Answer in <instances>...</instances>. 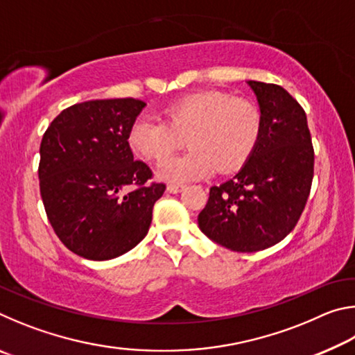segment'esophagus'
<instances>
[{
    "label": "esophagus",
    "instance_id": "1",
    "mask_svg": "<svg viewBox=\"0 0 355 355\" xmlns=\"http://www.w3.org/2000/svg\"><path fill=\"white\" fill-rule=\"evenodd\" d=\"M184 188V184L182 183H169L167 184V192H171V194H177Z\"/></svg>",
    "mask_w": 355,
    "mask_h": 355
}]
</instances>
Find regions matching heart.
Instances as JSON below:
<instances>
[{"label":"heart","instance_id":"1","mask_svg":"<svg viewBox=\"0 0 355 355\" xmlns=\"http://www.w3.org/2000/svg\"><path fill=\"white\" fill-rule=\"evenodd\" d=\"M263 131L260 105L224 91L189 94L163 111V122L139 117L128 131V144L144 159L163 161L186 144L188 153L164 161L158 175L169 182L230 173L248 163Z\"/></svg>","mask_w":355,"mask_h":355}]
</instances>
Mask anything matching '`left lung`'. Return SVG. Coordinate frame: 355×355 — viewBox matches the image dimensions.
I'll return each mask as SVG.
<instances>
[{"label": "left lung", "instance_id": "1", "mask_svg": "<svg viewBox=\"0 0 355 355\" xmlns=\"http://www.w3.org/2000/svg\"><path fill=\"white\" fill-rule=\"evenodd\" d=\"M263 111L255 152L235 177L209 189L199 227L233 252L280 243L309 200L315 152L304 107L277 84L249 81Z\"/></svg>", "mask_w": 355, "mask_h": 355}]
</instances>
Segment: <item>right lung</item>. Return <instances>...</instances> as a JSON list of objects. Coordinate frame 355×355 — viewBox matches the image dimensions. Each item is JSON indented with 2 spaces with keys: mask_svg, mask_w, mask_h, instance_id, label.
Instances as JSON below:
<instances>
[{
  "mask_svg": "<svg viewBox=\"0 0 355 355\" xmlns=\"http://www.w3.org/2000/svg\"><path fill=\"white\" fill-rule=\"evenodd\" d=\"M137 98L91 100L64 110L40 142L39 180L46 218L62 244L87 260H111L147 235L166 184L135 161ZM131 185L133 190H128Z\"/></svg>",
  "mask_w": 355,
  "mask_h": 355,
  "instance_id": "add662e5",
  "label": "right lung"
}]
</instances>
